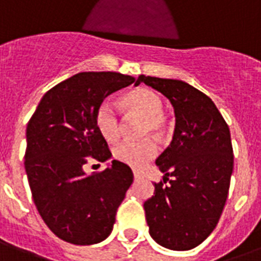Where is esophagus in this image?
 <instances>
[{"label": "esophagus", "mask_w": 261, "mask_h": 261, "mask_svg": "<svg viewBox=\"0 0 261 261\" xmlns=\"http://www.w3.org/2000/svg\"><path fill=\"white\" fill-rule=\"evenodd\" d=\"M134 178L135 180H139V178H142V173L138 171H134Z\"/></svg>", "instance_id": "esophagus-1"}]
</instances>
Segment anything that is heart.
<instances>
[{
    "mask_svg": "<svg viewBox=\"0 0 261 261\" xmlns=\"http://www.w3.org/2000/svg\"><path fill=\"white\" fill-rule=\"evenodd\" d=\"M120 104L128 114L145 118L142 126L143 135L163 134L165 130V118L163 115L164 102L155 92L147 88L130 90L120 98ZM94 122L98 133L108 142H115L120 137V120L108 102H102L98 107ZM112 154L115 160L122 164L131 168H141L151 159H154L157 154V145L149 138L138 142L126 141L115 146Z\"/></svg>",
    "mask_w": 261,
    "mask_h": 261,
    "instance_id": "obj_1",
    "label": "heart"
}]
</instances>
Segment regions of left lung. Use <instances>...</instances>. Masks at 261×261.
<instances>
[{
    "mask_svg": "<svg viewBox=\"0 0 261 261\" xmlns=\"http://www.w3.org/2000/svg\"><path fill=\"white\" fill-rule=\"evenodd\" d=\"M141 83L163 93L176 118L171 145L155 160L164 181L154 182V195L143 203L149 233L161 247L188 251L211 234L225 207L233 173L230 130L213 100L190 84L150 75H139L135 85Z\"/></svg>",
    "mask_w": 261,
    "mask_h": 261,
    "instance_id": "1",
    "label": "left lung"
}]
</instances>
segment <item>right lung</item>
Masks as SVG:
<instances>
[{"instance_id": "1", "label": "right lung", "mask_w": 261, "mask_h": 261, "mask_svg": "<svg viewBox=\"0 0 261 261\" xmlns=\"http://www.w3.org/2000/svg\"><path fill=\"white\" fill-rule=\"evenodd\" d=\"M134 81L114 71L79 73L43 96L27 126L25 173L35 206L48 229L66 243L106 240L133 184L126 164L112 160L104 171L88 176L84 157L100 163L112 157L96 127V111Z\"/></svg>"}]
</instances>
